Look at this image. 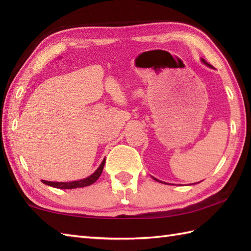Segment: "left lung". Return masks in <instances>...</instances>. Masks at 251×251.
I'll return each mask as SVG.
<instances>
[{
	"label": "left lung",
	"mask_w": 251,
	"mask_h": 251,
	"mask_svg": "<svg viewBox=\"0 0 251 251\" xmlns=\"http://www.w3.org/2000/svg\"><path fill=\"white\" fill-rule=\"evenodd\" d=\"M201 61H202V62H204L206 66H208V67H209V68H212V66H211V65H209V63H207V62L205 61V59H201ZM153 179H154V180H156V181H159V180H157L156 178H154V177H153ZM159 182H162V183H164V182H163V181H159Z\"/></svg>",
	"instance_id": "obj_1"
}]
</instances>
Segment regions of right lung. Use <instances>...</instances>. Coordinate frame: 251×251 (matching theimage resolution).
<instances>
[{"instance_id": "right-lung-1", "label": "right lung", "mask_w": 251, "mask_h": 251, "mask_svg": "<svg viewBox=\"0 0 251 251\" xmlns=\"http://www.w3.org/2000/svg\"><path fill=\"white\" fill-rule=\"evenodd\" d=\"M105 163V158L102 161V163L100 164V166L97 168V170L90 175L89 177L81 179L77 181H70V182H52V181H46V180H42V182L44 184H47L50 186H52V188H57V189H76V188H84V186H88L90 184L95 183L97 179L100 177L101 173L103 170V166Z\"/></svg>"}]
</instances>
